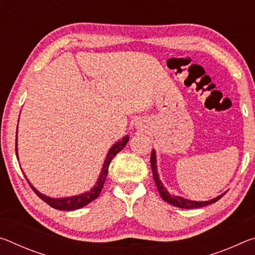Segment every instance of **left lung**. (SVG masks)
I'll return each instance as SVG.
<instances>
[{"instance_id": "8db88e82", "label": "left lung", "mask_w": 255, "mask_h": 255, "mask_svg": "<svg viewBox=\"0 0 255 255\" xmlns=\"http://www.w3.org/2000/svg\"><path fill=\"white\" fill-rule=\"evenodd\" d=\"M150 167H152V171H153V178L155 181V184H156L157 190H158L159 195H161V197H162V199L164 201L169 202V204H171L172 206L179 207V208H184V209L200 208V207H205V206L214 204V202L219 200L224 195H225V193H223V195L216 197V198H214V199L208 200V201H193V200L184 199V198L179 197V196L170 195L169 191L165 189V187H164L163 183L161 182V180H159V178H158L157 165H156V154H155L154 149L152 150V155H150Z\"/></svg>"}]
</instances>
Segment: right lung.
<instances>
[{
	"label": "right lung",
	"instance_id": "right-lung-1",
	"mask_svg": "<svg viewBox=\"0 0 255 255\" xmlns=\"http://www.w3.org/2000/svg\"><path fill=\"white\" fill-rule=\"evenodd\" d=\"M129 140L128 136H125L122 138V140H119L112 147L109 149V152L107 154V157L105 159V163H103L101 173L99 175V179L97 181V183L94 187L90 190V191L82 193V195L79 196H73V197H67V198H50L47 197L45 195H42L36 188L32 187V184L29 182L28 179L27 181L29 182V185L31 187V189L36 192V195L40 198L41 200H44L47 202L50 207H53L55 209L58 210H75V209H80L82 207H84L86 205H89L90 202H92L93 200H96L97 198L100 195L101 190L103 188V184H105V181L108 174V169H109L110 162L112 161L116 155H117L120 150H122L125 146H126L127 141ZM16 141V140H15ZM15 153L16 156H18V147H16V143H15Z\"/></svg>",
	"mask_w": 255,
	"mask_h": 255
}]
</instances>
